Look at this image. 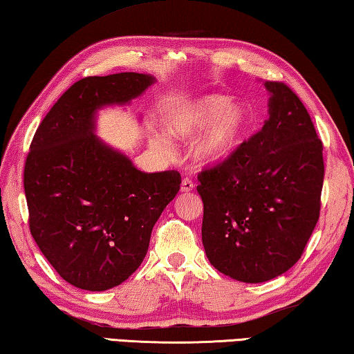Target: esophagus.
<instances>
[{
    "label": "esophagus",
    "mask_w": 354,
    "mask_h": 354,
    "mask_svg": "<svg viewBox=\"0 0 354 354\" xmlns=\"http://www.w3.org/2000/svg\"><path fill=\"white\" fill-rule=\"evenodd\" d=\"M180 189H182V193H189V191H193L194 189V182L191 180V178H183L182 180V185H180Z\"/></svg>",
    "instance_id": "esophagus-1"
}]
</instances>
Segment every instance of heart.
I'll return each instance as SVG.
<instances>
[{
  "mask_svg": "<svg viewBox=\"0 0 354 354\" xmlns=\"http://www.w3.org/2000/svg\"><path fill=\"white\" fill-rule=\"evenodd\" d=\"M250 115L244 102L232 101L224 95H205L193 99L167 120V133L172 138L188 140L194 157L201 163H219L233 153L249 127Z\"/></svg>",
  "mask_w": 354,
  "mask_h": 354,
  "instance_id": "heart-1",
  "label": "heart"
}]
</instances>
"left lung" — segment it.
<instances>
[{"label": "left lung", "mask_w": 354, "mask_h": 354, "mask_svg": "<svg viewBox=\"0 0 354 354\" xmlns=\"http://www.w3.org/2000/svg\"><path fill=\"white\" fill-rule=\"evenodd\" d=\"M269 120L199 174L202 243L221 274L263 283L299 261L320 214L324 146L300 97L266 82Z\"/></svg>", "instance_id": "1"}]
</instances>
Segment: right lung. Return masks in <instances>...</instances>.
I'll return each mask as SVG.
<instances>
[{
  "instance_id": "add662e5",
  "label": "right lung",
  "mask_w": 354,
  "mask_h": 354,
  "mask_svg": "<svg viewBox=\"0 0 354 354\" xmlns=\"http://www.w3.org/2000/svg\"><path fill=\"white\" fill-rule=\"evenodd\" d=\"M153 82L140 73L80 79L30 142L24 165L29 230L55 272L79 289L99 292L126 281L180 189L177 171L142 172L95 135L99 109L129 104Z\"/></svg>"
}]
</instances>
